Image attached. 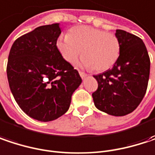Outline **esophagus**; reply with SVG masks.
Here are the masks:
<instances>
[{
	"mask_svg": "<svg viewBox=\"0 0 155 155\" xmlns=\"http://www.w3.org/2000/svg\"><path fill=\"white\" fill-rule=\"evenodd\" d=\"M79 74H80V76L82 78V79H84V78L87 76V74L85 73H83V72H79Z\"/></svg>",
	"mask_w": 155,
	"mask_h": 155,
	"instance_id": "34e87169",
	"label": "esophagus"
}]
</instances>
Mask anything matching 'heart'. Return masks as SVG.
I'll return each mask as SVG.
<instances>
[{
    "label": "heart",
    "mask_w": 155,
    "mask_h": 155,
    "mask_svg": "<svg viewBox=\"0 0 155 155\" xmlns=\"http://www.w3.org/2000/svg\"><path fill=\"white\" fill-rule=\"evenodd\" d=\"M56 46L66 62L74 63L81 53L83 58L80 64L97 72L111 68L120 51L119 40L114 34L88 25L74 27L69 35H60Z\"/></svg>",
    "instance_id": "b5f03b06"
}]
</instances>
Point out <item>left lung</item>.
<instances>
[{"mask_svg": "<svg viewBox=\"0 0 155 155\" xmlns=\"http://www.w3.org/2000/svg\"><path fill=\"white\" fill-rule=\"evenodd\" d=\"M115 36L120 45L119 58L112 69L94 75L98 87L92 97L98 110L123 116L133 112L147 92L150 58L139 37L119 29Z\"/></svg>", "mask_w": 155, "mask_h": 155, "instance_id": "obj_1", "label": "left lung"}]
</instances>
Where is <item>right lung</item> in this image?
Listing matches in <instances>:
<instances>
[{
	"label": "right lung",
	"mask_w": 155,
	"mask_h": 155,
	"mask_svg": "<svg viewBox=\"0 0 155 155\" xmlns=\"http://www.w3.org/2000/svg\"><path fill=\"white\" fill-rule=\"evenodd\" d=\"M60 34L58 23L39 26L18 38L8 54L11 93L22 110L40 121L54 120L65 114L81 83L77 70L57 49Z\"/></svg>",
	"instance_id": "right-lung-1"
}]
</instances>
